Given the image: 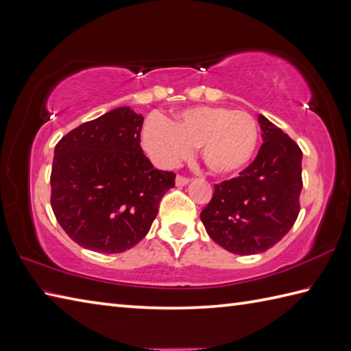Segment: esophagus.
Listing matches in <instances>:
<instances>
[{
  "label": "esophagus",
  "instance_id": "1",
  "mask_svg": "<svg viewBox=\"0 0 351 351\" xmlns=\"http://www.w3.org/2000/svg\"><path fill=\"white\" fill-rule=\"evenodd\" d=\"M189 182H190V178L182 176V175H178V176H176V185H178V187H182V185H187Z\"/></svg>",
  "mask_w": 351,
  "mask_h": 351
}]
</instances>
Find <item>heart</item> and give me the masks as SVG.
I'll list each match as a JSON object with an SVG mask.
<instances>
[{
  "instance_id": "1",
  "label": "heart",
  "mask_w": 351,
  "mask_h": 351,
  "mask_svg": "<svg viewBox=\"0 0 351 351\" xmlns=\"http://www.w3.org/2000/svg\"><path fill=\"white\" fill-rule=\"evenodd\" d=\"M143 145L164 164L182 160L199 147L200 160L214 175H230L247 164L258 145V125L249 113L226 107H191L169 123L151 119L143 128Z\"/></svg>"
}]
</instances>
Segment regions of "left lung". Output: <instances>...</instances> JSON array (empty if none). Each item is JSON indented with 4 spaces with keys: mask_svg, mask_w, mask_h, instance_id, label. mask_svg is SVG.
<instances>
[{
    "mask_svg": "<svg viewBox=\"0 0 351 351\" xmlns=\"http://www.w3.org/2000/svg\"><path fill=\"white\" fill-rule=\"evenodd\" d=\"M263 145L232 180L214 185L200 220L213 240L235 255H255L279 243L300 213L302 149L259 116Z\"/></svg>",
    "mask_w": 351,
    "mask_h": 351,
    "instance_id": "obj_1",
    "label": "left lung"
}]
</instances>
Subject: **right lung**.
<instances>
[{
    "mask_svg": "<svg viewBox=\"0 0 351 351\" xmlns=\"http://www.w3.org/2000/svg\"><path fill=\"white\" fill-rule=\"evenodd\" d=\"M143 117L119 107L62 137L51 170V206L81 247L121 253L149 232L173 171L152 166L140 146Z\"/></svg>",
    "mask_w": 351,
    "mask_h": 351,
    "instance_id": "add662e5",
    "label": "right lung"
}]
</instances>
